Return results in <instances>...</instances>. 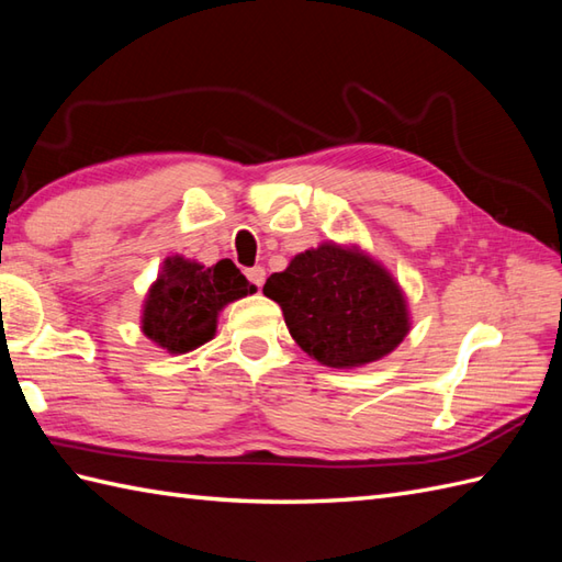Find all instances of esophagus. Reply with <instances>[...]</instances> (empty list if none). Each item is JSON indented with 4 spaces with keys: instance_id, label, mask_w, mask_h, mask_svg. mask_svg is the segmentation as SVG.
I'll list each match as a JSON object with an SVG mask.
<instances>
[{
    "instance_id": "34e87169",
    "label": "esophagus",
    "mask_w": 562,
    "mask_h": 562,
    "mask_svg": "<svg viewBox=\"0 0 562 562\" xmlns=\"http://www.w3.org/2000/svg\"><path fill=\"white\" fill-rule=\"evenodd\" d=\"M246 278L256 284V288L260 290L262 288V282H266V268H260V266H256V268H248L246 270Z\"/></svg>"
}]
</instances>
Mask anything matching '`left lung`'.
I'll return each mask as SVG.
<instances>
[{
  "label": "left lung",
  "instance_id": "1",
  "mask_svg": "<svg viewBox=\"0 0 562 562\" xmlns=\"http://www.w3.org/2000/svg\"><path fill=\"white\" fill-rule=\"evenodd\" d=\"M262 294L280 304L296 345L326 367L376 362L411 330L401 284L357 246L326 241L304 250L270 274Z\"/></svg>",
  "mask_w": 562,
  "mask_h": 562
}]
</instances>
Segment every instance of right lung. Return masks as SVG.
<instances>
[{"mask_svg":"<svg viewBox=\"0 0 562 562\" xmlns=\"http://www.w3.org/2000/svg\"><path fill=\"white\" fill-rule=\"evenodd\" d=\"M254 292L256 284L229 258L205 268L183 256H171L147 292L142 333L166 352L186 355L214 338L217 316L226 304Z\"/></svg>","mask_w":562,"mask_h":562,"instance_id":"add662e5","label":"right lung"}]
</instances>
